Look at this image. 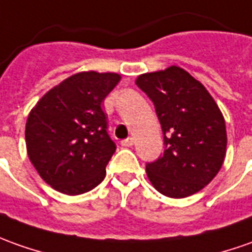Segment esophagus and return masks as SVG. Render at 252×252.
Instances as JSON below:
<instances>
[{
    "label": "esophagus",
    "mask_w": 252,
    "mask_h": 252,
    "mask_svg": "<svg viewBox=\"0 0 252 252\" xmlns=\"http://www.w3.org/2000/svg\"><path fill=\"white\" fill-rule=\"evenodd\" d=\"M121 145H123L124 148H131V146L133 145V138L129 136V138H126V139L121 140Z\"/></svg>",
    "instance_id": "34e87169"
}]
</instances>
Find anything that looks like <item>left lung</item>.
<instances>
[{"label":"left lung","instance_id":"8db88e82","mask_svg":"<svg viewBox=\"0 0 252 252\" xmlns=\"http://www.w3.org/2000/svg\"><path fill=\"white\" fill-rule=\"evenodd\" d=\"M135 83L155 103L164 133V153L146 164L149 181L168 197L197 193L220 172L226 155V126L218 104L178 66L140 74Z\"/></svg>","mask_w":252,"mask_h":252}]
</instances>
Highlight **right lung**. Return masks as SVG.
<instances>
[{
	"label": "right lung",
	"instance_id": "1",
	"mask_svg": "<svg viewBox=\"0 0 252 252\" xmlns=\"http://www.w3.org/2000/svg\"><path fill=\"white\" fill-rule=\"evenodd\" d=\"M121 80L116 73L83 71L49 90L26 123V148L55 190L77 196L96 188L116 152L102 102Z\"/></svg>",
	"mask_w": 252,
	"mask_h": 252
}]
</instances>
